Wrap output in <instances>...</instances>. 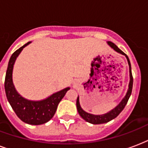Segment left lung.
<instances>
[{
    "mask_svg": "<svg viewBox=\"0 0 148 148\" xmlns=\"http://www.w3.org/2000/svg\"><path fill=\"white\" fill-rule=\"evenodd\" d=\"M107 44L112 48V49L116 51V52L120 54H122L123 56H125L127 60L128 65H129V73H130V82L128 85V90L127 92L126 93L125 97H123V99L120 102V103L118 104L117 106H115L113 110H111L110 111H109L107 113H104V114H101V115H95V114H92V113H89L83 110L80 106L79 103V97H77V100H76V107H77V110L80 116L86 121L92 124H100V123H107L109 121H112L113 119L116 118L120 113H121V111L123 110V108L125 107L126 104L127 103V101L129 98H130L131 92H132V88H133V76L132 73H131V65H130V60L128 56L126 55L123 51H122L121 49H119L115 44H113V42H107Z\"/></svg>",
    "mask_w": 148,
    "mask_h": 148,
    "instance_id": "8db88e82",
    "label": "left lung"
}]
</instances>
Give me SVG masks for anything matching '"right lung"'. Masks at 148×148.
Masks as SVG:
<instances>
[{"label": "right lung", "mask_w": 148, "mask_h": 148, "mask_svg": "<svg viewBox=\"0 0 148 148\" xmlns=\"http://www.w3.org/2000/svg\"><path fill=\"white\" fill-rule=\"evenodd\" d=\"M30 43L31 42H28L24 45L20 49L16 50L11 56L7 69L4 89L7 99L15 112L16 115L25 123L31 125H40L47 123L53 117L59 102L66 95V92L70 90V88H65L51 94L46 99L38 101L25 99L18 93L14 87L12 79L14 65L16 58L20 55L23 49Z\"/></svg>", "instance_id": "add662e5"}]
</instances>
